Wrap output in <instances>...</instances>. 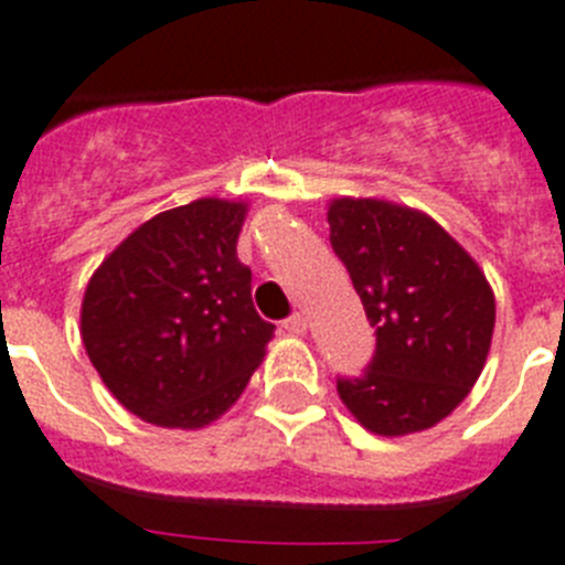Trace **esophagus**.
I'll list each match as a JSON object with an SVG mask.
<instances>
[{"instance_id":"obj_1","label":"esophagus","mask_w":565,"mask_h":565,"mask_svg":"<svg viewBox=\"0 0 565 565\" xmlns=\"http://www.w3.org/2000/svg\"><path fill=\"white\" fill-rule=\"evenodd\" d=\"M281 327L289 332V335H307V318H303L301 312H296V316H289L287 321L281 323Z\"/></svg>"}]
</instances>
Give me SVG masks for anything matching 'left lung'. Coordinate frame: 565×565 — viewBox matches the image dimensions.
<instances>
[{
    "label": "left lung",
    "mask_w": 565,
    "mask_h": 565,
    "mask_svg": "<svg viewBox=\"0 0 565 565\" xmlns=\"http://www.w3.org/2000/svg\"><path fill=\"white\" fill-rule=\"evenodd\" d=\"M330 242L375 327V355L338 395L364 429L424 431L469 395L487 364L494 292L435 218L386 199H332Z\"/></svg>",
    "instance_id": "left-lung-1"
}]
</instances>
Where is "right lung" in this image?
<instances>
[{"label":"right lung","mask_w":565,"mask_h":565,"mask_svg":"<svg viewBox=\"0 0 565 565\" xmlns=\"http://www.w3.org/2000/svg\"><path fill=\"white\" fill-rule=\"evenodd\" d=\"M247 201L195 199L136 227L82 298V343L113 398L164 429L218 420L276 332L235 244Z\"/></svg>","instance_id":"1"}]
</instances>
